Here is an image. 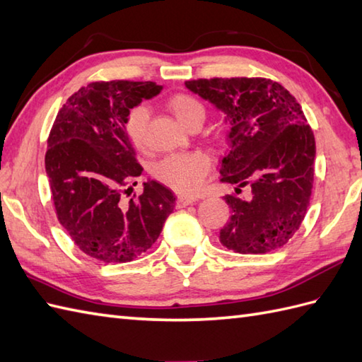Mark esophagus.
<instances>
[{
  "mask_svg": "<svg viewBox=\"0 0 362 362\" xmlns=\"http://www.w3.org/2000/svg\"><path fill=\"white\" fill-rule=\"evenodd\" d=\"M195 201H197V198L178 195V198H176V207H178V209H182V207H186V206L192 204V202H195Z\"/></svg>",
  "mask_w": 362,
  "mask_h": 362,
  "instance_id": "34e87169",
  "label": "esophagus"
}]
</instances>
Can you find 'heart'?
<instances>
[{
    "instance_id": "1",
    "label": "heart",
    "mask_w": 362,
    "mask_h": 362,
    "mask_svg": "<svg viewBox=\"0 0 362 362\" xmlns=\"http://www.w3.org/2000/svg\"><path fill=\"white\" fill-rule=\"evenodd\" d=\"M167 109L186 129L190 127L193 122H204L206 118L204 105L189 93H176L170 96L167 101ZM147 122L148 110L146 105H136L126 115V134L138 148H144L147 143ZM209 165V156L201 152L176 153L164 158L163 161L155 165V176L173 190L192 195L201 187Z\"/></svg>"
}]
</instances>
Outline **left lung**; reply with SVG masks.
<instances>
[{
	"label": "left lung",
	"mask_w": 362,
	"mask_h": 362,
	"mask_svg": "<svg viewBox=\"0 0 362 362\" xmlns=\"http://www.w3.org/2000/svg\"><path fill=\"white\" fill-rule=\"evenodd\" d=\"M214 104L228 124V152L221 181L233 184L224 199L230 219L219 232L228 250L261 255L283 247L301 226L310 204L316 155L310 126L292 95L266 78L186 81ZM246 195L240 197L242 189Z\"/></svg>",
	"instance_id": "left-lung-1"
}]
</instances>
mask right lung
I'll return each mask as SVG.
<instances>
[{
	"label": "right lung",
	"mask_w": 362,
	"mask_h": 362,
	"mask_svg": "<svg viewBox=\"0 0 362 362\" xmlns=\"http://www.w3.org/2000/svg\"><path fill=\"white\" fill-rule=\"evenodd\" d=\"M161 90L152 81L92 83L70 96L52 126L46 173L58 221L79 250L98 261L138 258L175 207L172 190L155 180L143 184L136 199L122 198V187L143 172L126 115Z\"/></svg>",
	"instance_id": "right-lung-1"
}]
</instances>
